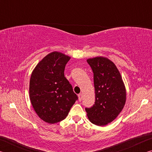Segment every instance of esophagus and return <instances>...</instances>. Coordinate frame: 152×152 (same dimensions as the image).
I'll list each match as a JSON object with an SVG mask.
<instances>
[{
	"label": "esophagus",
	"mask_w": 152,
	"mask_h": 152,
	"mask_svg": "<svg viewBox=\"0 0 152 152\" xmlns=\"http://www.w3.org/2000/svg\"><path fill=\"white\" fill-rule=\"evenodd\" d=\"M78 99H79V101H81L82 99V94L80 93L78 94Z\"/></svg>",
	"instance_id": "esophagus-1"
}]
</instances>
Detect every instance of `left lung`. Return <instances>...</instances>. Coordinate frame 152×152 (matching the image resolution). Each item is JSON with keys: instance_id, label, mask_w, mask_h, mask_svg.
Listing matches in <instances>:
<instances>
[{"instance_id": "left-lung-1", "label": "left lung", "mask_w": 152, "mask_h": 152, "mask_svg": "<svg viewBox=\"0 0 152 152\" xmlns=\"http://www.w3.org/2000/svg\"><path fill=\"white\" fill-rule=\"evenodd\" d=\"M87 62L94 74L95 102L85 110L90 121L104 126L112 122L124 107L125 88L116 66L109 59L96 57Z\"/></svg>"}]
</instances>
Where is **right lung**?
<instances>
[{
    "instance_id": "obj_1",
    "label": "right lung",
    "mask_w": 152,
    "mask_h": 152,
    "mask_svg": "<svg viewBox=\"0 0 152 152\" xmlns=\"http://www.w3.org/2000/svg\"><path fill=\"white\" fill-rule=\"evenodd\" d=\"M70 59L53 51L39 61L31 76L29 96L32 106L41 119L51 124L65 119L78 100L64 76V69Z\"/></svg>"
}]
</instances>
